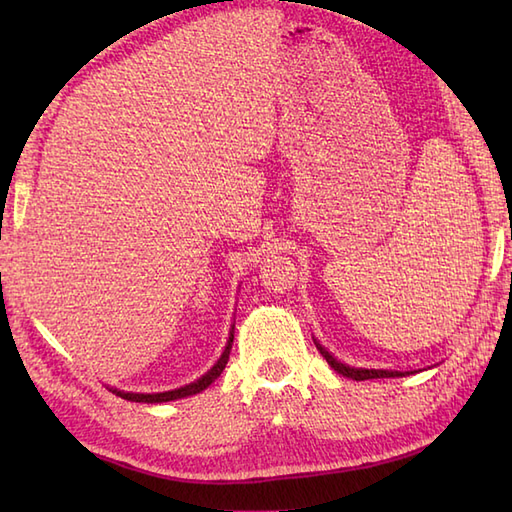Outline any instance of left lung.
<instances>
[{
  "mask_svg": "<svg viewBox=\"0 0 512 512\" xmlns=\"http://www.w3.org/2000/svg\"><path fill=\"white\" fill-rule=\"evenodd\" d=\"M317 347H319V352L323 354L325 361H328V365L334 369V372L343 374L345 378H352V380H369V378H396V376H405L402 372H387V369H356V367H347V365L336 361V358H334L328 350H325V347H321L319 343H317Z\"/></svg>",
  "mask_w": 512,
  "mask_h": 512,
  "instance_id": "8db88e82",
  "label": "left lung"
}]
</instances>
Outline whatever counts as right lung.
I'll return each mask as SVG.
<instances>
[{
    "instance_id": "add662e5",
    "label": "right lung",
    "mask_w": 512,
    "mask_h": 512,
    "mask_svg": "<svg viewBox=\"0 0 512 512\" xmlns=\"http://www.w3.org/2000/svg\"><path fill=\"white\" fill-rule=\"evenodd\" d=\"M231 345H233V332H231V339H228V345L224 354L220 356V361H217L211 372H206L200 380H195V383L191 385H184L180 389H173V391H162V394H129V391H118V389H112L116 396H121L125 400H132V402H169V400H178V398H187V396H193V394H200L202 389L209 387L213 380L220 376L224 372V367L228 363V354H231Z\"/></svg>"
}]
</instances>
